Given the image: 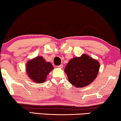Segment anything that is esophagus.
I'll return each mask as SVG.
<instances>
[{"mask_svg": "<svg viewBox=\"0 0 121 121\" xmlns=\"http://www.w3.org/2000/svg\"><path fill=\"white\" fill-rule=\"evenodd\" d=\"M57 67H58V68H62V67H63V65L61 64V65H59V66H57Z\"/></svg>", "mask_w": 121, "mask_h": 121, "instance_id": "obj_1", "label": "esophagus"}]
</instances>
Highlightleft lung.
Segmentation results:
<instances>
[{
	"instance_id": "obj_1",
	"label": "left lung",
	"mask_w": 121,
	"mask_h": 121,
	"mask_svg": "<svg viewBox=\"0 0 121 121\" xmlns=\"http://www.w3.org/2000/svg\"><path fill=\"white\" fill-rule=\"evenodd\" d=\"M100 64L86 55L71 59L65 68L69 82L77 87L91 84L96 78Z\"/></svg>"
}]
</instances>
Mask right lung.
I'll return each mask as SVG.
<instances>
[{
  "mask_svg": "<svg viewBox=\"0 0 121 121\" xmlns=\"http://www.w3.org/2000/svg\"><path fill=\"white\" fill-rule=\"evenodd\" d=\"M53 69L50 62H47L41 56L29 61L26 64V72L29 78L38 83L46 81L47 75Z\"/></svg>",
  "mask_w": 121,
  "mask_h": 121,
  "instance_id": "obj_1",
  "label": "right lung"
}]
</instances>
